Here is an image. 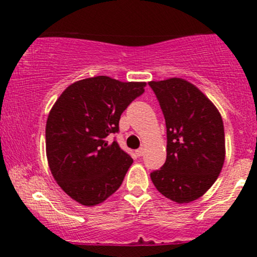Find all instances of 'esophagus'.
Here are the masks:
<instances>
[{
    "label": "esophagus",
    "mask_w": 257,
    "mask_h": 257,
    "mask_svg": "<svg viewBox=\"0 0 257 257\" xmlns=\"http://www.w3.org/2000/svg\"><path fill=\"white\" fill-rule=\"evenodd\" d=\"M135 152H137V155L139 156V157H141V156L145 153V149H144V147H140V149H138Z\"/></svg>",
    "instance_id": "1"
}]
</instances>
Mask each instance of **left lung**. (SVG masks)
Segmentation results:
<instances>
[{
  "label": "left lung",
  "instance_id": "left-lung-1",
  "mask_svg": "<svg viewBox=\"0 0 257 257\" xmlns=\"http://www.w3.org/2000/svg\"><path fill=\"white\" fill-rule=\"evenodd\" d=\"M167 125V159L151 173L156 188L184 204L202 197L225 162V131L219 110L196 85L172 77L149 82Z\"/></svg>",
  "mask_w": 257,
  "mask_h": 257
}]
</instances>
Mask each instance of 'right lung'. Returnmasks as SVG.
Masks as SVG:
<instances>
[{
  "label": "right lung",
  "instance_id": "add662e5",
  "mask_svg": "<svg viewBox=\"0 0 257 257\" xmlns=\"http://www.w3.org/2000/svg\"><path fill=\"white\" fill-rule=\"evenodd\" d=\"M146 82L107 76L70 84L49 111L46 152L53 178L67 196L98 205L122 185L133 158L108 135L118 132L122 112L145 91Z\"/></svg>",
  "mask_w": 257,
  "mask_h": 257
}]
</instances>
